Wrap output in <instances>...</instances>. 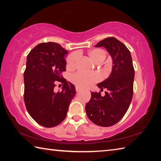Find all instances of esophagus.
I'll return each instance as SVG.
<instances>
[{
  "mask_svg": "<svg viewBox=\"0 0 161 161\" xmlns=\"http://www.w3.org/2000/svg\"><path fill=\"white\" fill-rule=\"evenodd\" d=\"M75 89H76V91H77V92H80V91L81 90V89L80 88V87H78V86H76Z\"/></svg>",
  "mask_w": 161,
  "mask_h": 161,
  "instance_id": "esophagus-1",
  "label": "esophagus"
}]
</instances>
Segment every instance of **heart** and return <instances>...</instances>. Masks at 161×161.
<instances>
[{
  "mask_svg": "<svg viewBox=\"0 0 161 161\" xmlns=\"http://www.w3.org/2000/svg\"><path fill=\"white\" fill-rule=\"evenodd\" d=\"M89 59L94 63L99 64L104 60L107 57V52L102 48H94L87 53ZM78 59L77 54L73 53L69 54L67 58V66L69 69H74ZM99 80V75L96 73L84 74L81 72H77L70 77L72 82L78 87L86 88L92 86V84Z\"/></svg>",
  "mask_w": 161,
  "mask_h": 161,
  "instance_id": "1",
  "label": "heart"
}]
</instances>
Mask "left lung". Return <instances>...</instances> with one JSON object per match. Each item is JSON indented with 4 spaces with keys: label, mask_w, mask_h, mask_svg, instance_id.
Segmentation results:
<instances>
[{
    "label": "left lung",
    "mask_w": 161,
    "mask_h": 161,
    "mask_svg": "<svg viewBox=\"0 0 161 161\" xmlns=\"http://www.w3.org/2000/svg\"><path fill=\"white\" fill-rule=\"evenodd\" d=\"M95 47L107 49L113 59L112 71L109 77L97 84L101 92L106 89L104 96L101 92H91L85 109L93 123L107 127L119 122L129 107L133 94L134 68L129 49L116 38H105Z\"/></svg>",
    "instance_id": "8db88e82"
}]
</instances>
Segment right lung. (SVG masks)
I'll list each match as a JSON object with an SVG mask.
<instances>
[{
    "instance_id": "right-lung-1",
    "label": "right lung",
    "mask_w": 161,
    "mask_h": 161,
    "mask_svg": "<svg viewBox=\"0 0 161 161\" xmlns=\"http://www.w3.org/2000/svg\"><path fill=\"white\" fill-rule=\"evenodd\" d=\"M67 53L58 43L49 42L35 46L27 57L24 102L30 115L42 126L52 128L63 121L76 94L75 85L62 75ZM57 80L64 84L61 92L53 91Z\"/></svg>"
}]
</instances>
